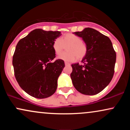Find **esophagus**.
I'll list each match as a JSON object with an SVG mask.
<instances>
[{"label": "esophagus", "instance_id": "obj_1", "mask_svg": "<svg viewBox=\"0 0 130 130\" xmlns=\"http://www.w3.org/2000/svg\"><path fill=\"white\" fill-rule=\"evenodd\" d=\"M65 65H66V66H68V65H70V64L69 63H68V62H65Z\"/></svg>", "mask_w": 130, "mask_h": 130}]
</instances>
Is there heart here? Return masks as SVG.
I'll use <instances>...</instances> for the list:
<instances>
[{
  "label": "heart",
  "mask_w": 130,
  "mask_h": 130,
  "mask_svg": "<svg viewBox=\"0 0 130 130\" xmlns=\"http://www.w3.org/2000/svg\"><path fill=\"white\" fill-rule=\"evenodd\" d=\"M67 52L59 57L61 60L66 62H74L84 58L87 53V47L79 37L74 34L68 33L63 35L60 39L57 38L53 43V49L56 55H60L62 53L65 46Z\"/></svg>",
  "instance_id": "obj_1"
}]
</instances>
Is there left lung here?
I'll return each mask as SVG.
<instances>
[{
	"label": "left lung",
	"mask_w": 130,
	"mask_h": 130,
	"mask_svg": "<svg viewBox=\"0 0 130 130\" xmlns=\"http://www.w3.org/2000/svg\"><path fill=\"white\" fill-rule=\"evenodd\" d=\"M81 37L87 47V53L79 63L71 65L70 76L75 89L87 95H96L109 84L114 73L116 53L111 40L92 28L74 32Z\"/></svg>",
	"instance_id": "1"
}]
</instances>
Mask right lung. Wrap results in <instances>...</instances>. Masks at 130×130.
Returning <instances> with one entry per match:
<instances>
[{
    "mask_svg": "<svg viewBox=\"0 0 130 130\" xmlns=\"http://www.w3.org/2000/svg\"><path fill=\"white\" fill-rule=\"evenodd\" d=\"M61 35L59 31L32 30L18 43L13 57L14 76L19 86L30 96L45 98L55 93L58 77L65 67L56 57L53 43Z\"/></svg>",
    "mask_w": 130,
    "mask_h": 130,
    "instance_id": "obj_1",
    "label": "right lung"
}]
</instances>
